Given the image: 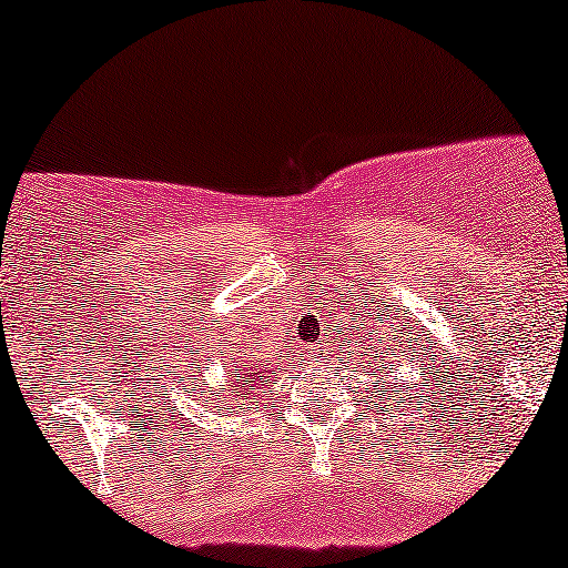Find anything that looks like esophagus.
Listing matches in <instances>:
<instances>
[{
  "instance_id": "1",
  "label": "esophagus",
  "mask_w": 568,
  "mask_h": 568,
  "mask_svg": "<svg viewBox=\"0 0 568 568\" xmlns=\"http://www.w3.org/2000/svg\"><path fill=\"white\" fill-rule=\"evenodd\" d=\"M317 354H323V348H321V346H317Z\"/></svg>"
}]
</instances>
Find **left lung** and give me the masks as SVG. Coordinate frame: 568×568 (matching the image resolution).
I'll list each match as a JSON object with an SVG mask.
<instances>
[{"mask_svg": "<svg viewBox=\"0 0 568 568\" xmlns=\"http://www.w3.org/2000/svg\"><path fill=\"white\" fill-rule=\"evenodd\" d=\"M385 362V359H383ZM383 372H385V364H383ZM379 383H383V379H379ZM395 387H398V383H395Z\"/></svg>", "mask_w": 568, "mask_h": 568, "instance_id": "8db88e82", "label": "left lung"}]
</instances>
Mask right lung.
I'll use <instances>...</instances> for the list:
<instances>
[{"mask_svg": "<svg viewBox=\"0 0 568 568\" xmlns=\"http://www.w3.org/2000/svg\"><path fill=\"white\" fill-rule=\"evenodd\" d=\"M271 375H274V372H271ZM258 383H268L266 375H261V372L255 369L253 364H243V379H240V385H235L237 393H240V400H243V406H245V403L255 400V387H258Z\"/></svg>", "mask_w": 568, "mask_h": 568, "instance_id": "add662e5", "label": "right lung"}]
</instances>
